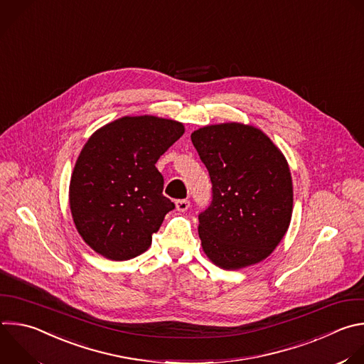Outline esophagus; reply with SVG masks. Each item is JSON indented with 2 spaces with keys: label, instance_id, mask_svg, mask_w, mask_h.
<instances>
[{
  "label": "esophagus",
  "instance_id": "1",
  "mask_svg": "<svg viewBox=\"0 0 364 364\" xmlns=\"http://www.w3.org/2000/svg\"><path fill=\"white\" fill-rule=\"evenodd\" d=\"M188 207H190V201L188 200H177L176 201V208H177V211H187L188 210Z\"/></svg>",
  "mask_w": 364,
  "mask_h": 364
}]
</instances>
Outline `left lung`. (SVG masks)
Listing matches in <instances>:
<instances>
[{"label": "left lung", "instance_id": "obj_1", "mask_svg": "<svg viewBox=\"0 0 364 364\" xmlns=\"http://www.w3.org/2000/svg\"><path fill=\"white\" fill-rule=\"evenodd\" d=\"M191 141L208 170L213 201L198 215L204 255L224 270L267 259L289 230L293 181L282 150L243 123L204 126Z\"/></svg>", "mask_w": 364, "mask_h": 364}]
</instances>
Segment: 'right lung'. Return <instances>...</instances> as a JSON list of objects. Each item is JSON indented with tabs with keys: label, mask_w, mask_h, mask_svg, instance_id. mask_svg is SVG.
Masks as SVG:
<instances>
[{
	"label": "right lung",
	"mask_w": 364,
	"mask_h": 364,
	"mask_svg": "<svg viewBox=\"0 0 364 364\" xmlns=\"http://www.w3.org/2000/svg\"><path fill=\"white\" fill-rule=\"evenodd\" d=\"M180 121L126 115L102 126L84 144L70 180V210L85 245L123 262L144 253L166 214L156 163L181 136Z\"/></svg>",
	"instance_id": "obj_1"
}]
</instances>
